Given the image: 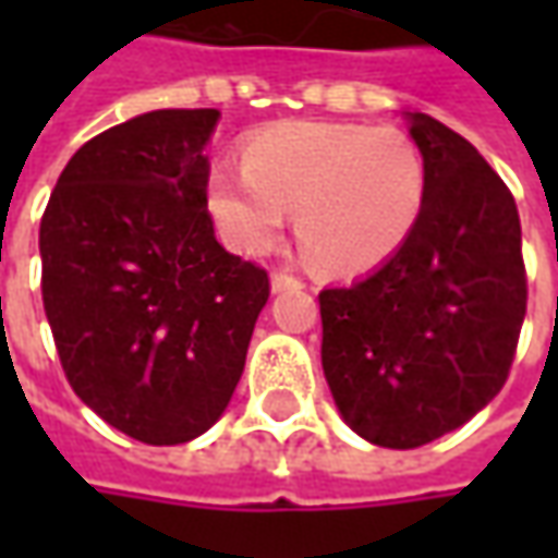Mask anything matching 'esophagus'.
I'll use <instances>...</instances> for the list:
<instances>
[{
	"mask_svg": "<svg viewBox=\"0 0 558 558\" xmlns=\"http://www.w3.org/2000/svg\"><path fill=\"white\" fill-rule=\"evenodd\" d=\"M269 286H272V291H298V289H304V282H301L298 276H291V272H286V269H276V272L269 276Z\"/></svg>",
	"mask_w": 558,
	"mask_h": 558,
	"instance_id": "1",
	"label": "esophagus"
}]
</instances>
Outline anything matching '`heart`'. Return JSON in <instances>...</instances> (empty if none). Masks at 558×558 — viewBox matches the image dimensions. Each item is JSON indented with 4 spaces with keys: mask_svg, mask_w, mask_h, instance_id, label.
Listing matches in <instances>:
<instances>
[{
    "mask_svg": "<svg viewBox=\"0 0 558 558\" xmlns=\"http://www.w3.org/2000/svg\"><path fill=\"white\" fill-rule=\"evenodd\" d=\"M428 192L418 145L395 126L294 120L247 142L242 167L214 163L204 195L223 242L267 254L294 210V235L319 269L363 272L413 235Z\"/></svg>",
    "mask_w": 558,
    "mask_h": 558,
    "instance_id": "1",
    "label": "heart"
}]
</instances>
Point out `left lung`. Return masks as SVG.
Returning a JSON list of instances; mask_svg holds the SVG:
<instances>
[{
	"mask_svg": "<svg viewBox=\"0 0 558 558\" xmlns=\"http://www.w3.org/2000/svg\"><path fill=\"white\" fill-rule=\"evenodd\" d=\"M407 120L428 170L413 235L369 276L319 291L335 407L391 450L460 428L500 395L527 304L512 192L460 133Z\"/></svg>",
	"mask_w": 558,
	"mask_h": 558,
	"instance_id": "8db88e82",
	"label": "left lung"
}]
</instances>
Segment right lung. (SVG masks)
<instances>
[{"mask_svg": "<svg viewBox=\"0 0 558 558\" xmlns=\"http://www.w3.org/2000/svg\"><path fill=\"white\" fill-rule=\"evenodd\" d=\"M217 108H163L89 140L39 223L43 307L76 397L142 444H185L229 407L269 276L207 214Z\"/></svg>", "mask_w": 558, "mask_h": 558, "instance_id": "right-lung-1", "label": "right lung"}]
</instances>
